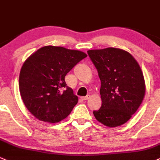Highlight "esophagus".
I'll return each instance as SVG.
<instances>
[{"mask_svg": "<svg viewBox=\"0 0 160 160\" xmlns=\"http://www.w3.org/2000/svg\"><path fill=\"white\" fill-rule=\"evenodd\" d=\"M89 98H90V95H87V96L82 97V100H84V101H86V100H88Z\"/></svg>", "mask_w": 160, "mask_h": 160, "instance_id": "obj_1", "label": "esophagus"}]
</instances>
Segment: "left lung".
I'll return each instance as SVG.
<instances>
[{
    "label": "left lung",
    "mask_w": 160,
    "mask_h": 160,
    "mask_svg": "<svg viewBox=\"0 0 160 160\" xmlns=\"http://www.w3.org/2000/svg\"><path fill=\"white\" fill-rule=\"evenodd\" d=\"M88 55L98 73L102 106L94 111L95 118L108 127L126 123L145 95V81L138 62L129 52L108 48L89 50Z\"/></svg>",
    "instance_id": "obj_1"
}]
</instances>
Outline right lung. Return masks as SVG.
Instances as JSON below:
<instances>
[{
  "label": "right lung",
  "instance_id": "1",
  "mask_svg": "<svg viewBox=\"0 0 160 160\" xmlns=\"http://www.w3.org/2000/svg\"><path fill=\"white\" fill-rule=\"evenodd\" d=\"M86 57L80 51L44 46L25 61L19 75L20 93L35 118L56 123L70 114L78 96L67 86L65 77Z\"/></svg>",
  "mask_w": 160,
  "mask_h": 160
}]
</instances>
